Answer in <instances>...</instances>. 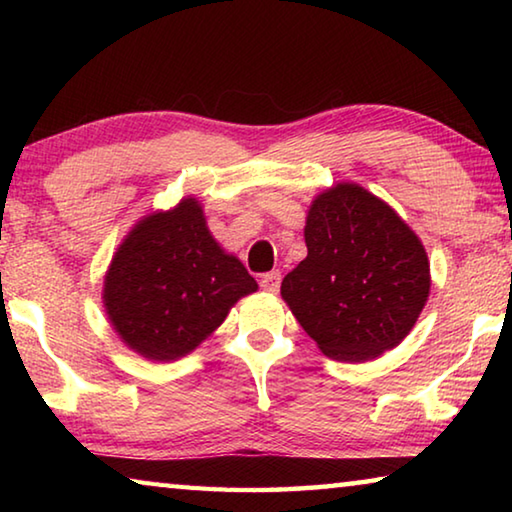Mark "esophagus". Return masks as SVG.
I'll return each mask as SVG.
<instances>
[{
	"label": "esophagus",
	"mask_w": 512,
	"mask_h": 512,
	"mask_svg": "<svg viewBox=\"0 0 512 512\" xmlns=\"http://www.w3.org/2000/svg\"><path fill=\"white\" fill-rule=\"evenodd\" d=\"M280 282H282V275L280 271H271L262 275V289L268 293H277L280 291Z\"/></svg>",
	"instance_id": "34e87169"
}]
</instances>
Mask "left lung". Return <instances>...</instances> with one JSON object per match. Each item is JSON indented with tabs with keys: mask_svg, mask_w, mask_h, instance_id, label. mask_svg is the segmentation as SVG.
Here are the masks:
<instances>
[{
	"mask_svg": "<svg viewBox=\"0 0 512 512\" xmlns=\"http://www.w3.org/2000/svg\"><path fill=\"white\" fill-rule=\"evenodd\" d=\"M305 244L280 293L325 357L363 363L409 336L429 300V257L391 205L357 183L329 187L309 205Z\"/></svg>",
	"mask_w": 512,
	"mask_h": 512,
	"instance_id": "8db88e82",
	"label": "left lung"
}]
</instances>
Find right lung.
Returning <instances> with one entry per match:
<instances>
[{
    "label": "right lung",
    "mask_w": 512,
    "mask_h": 512,
    "mask_svg": "<svg viewBox=\"0 0 512 512\" xmlns=\"http://www.w3.org/2000/svg\"><path fill=\"white\" fill-rule=\"evenodd\" d=\"M255 291V277L212 237L201 201L187 196L142 216L121 239L101 298L128 348L167 363L194 352Z\"/></svg>",
    "instance_id": "1"
}]
</instances>
